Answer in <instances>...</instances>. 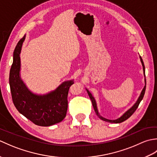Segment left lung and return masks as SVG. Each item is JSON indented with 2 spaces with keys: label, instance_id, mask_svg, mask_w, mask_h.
<instances>
[{
  "label": "left lung",
  "instance_id": "obj_1",
  "mask_svg": "<svg viewBox=\"0 0 157 157\" xmlns=\"http://www.w3.org/2000/svg\"><path fill=\"white\" fill-rule=\"evenodd\" d=\"M140 61H141V63L142 64V66H143V71H144V77H145V67H144V62H143V60L142 59L141 56H140ZM144 81H145V86L144 88H143L142 91L141 92L139 98L138 99V101H136V102L135 103V104L133 105L131 108H130L129 110H128L124 114H123L121 117H119L118 119H117L115 120H109V119H105L104 117H102V116L100 115V114L98 113V109H97V106H96V101L94 98L93 97L92 94L87 89H86V90H87V92L88 94L89 95V97L90 98L91 101H92V105H93V107H94V109L95 111V113L97 115V116L98 117L103 120V121H107V122H109V123H121V122H123L124 121H125V120L128 119V118H129L130 117H131L132 115V114H134V113L136 111V110L137 109V108L138 107V106L140 105V103L141 101L143 99V97H144V93H145V90H146V78L144 79Z\"/></svg>",
  "mask_w": 157,
  "mask_h": 157
}]
</instances>
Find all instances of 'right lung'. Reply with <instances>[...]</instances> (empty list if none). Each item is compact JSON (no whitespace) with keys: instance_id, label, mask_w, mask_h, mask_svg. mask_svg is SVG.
Here are the masks:
<instances>
[{"instance_id":"add662e5","label":"right lung","mask_w":157,"mask_h":157,"mask_svg":"<svg viewBox=\"0 0 157 157\" xmlns=\"http://www.w3.org/2000/svg\"><path fill=\"white\" fill-rule=\"evenodd\" d=\"M25 36L20 40L13 52L10 69L9 85L12 100L17 111L39 126H51L63 121L67 111V95L73 80L62 83L55 90L44 95L29 91L20 78V52Z\"/></svg>"}]
</instances>
